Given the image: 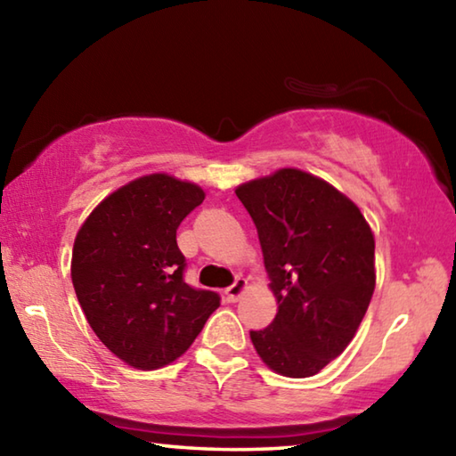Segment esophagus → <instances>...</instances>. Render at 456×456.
Wrapping results in <instances>:
<instances>
[{
  "instance_id": "1",
  "label": "esophagus",
  "mask_w": 456,
  "mask_h": 456,
  "mask_svg": "<svg viewBox=\"0 0 456 456\" xmlns=\"http://www.w3.org/2000/svg\"><path fill=\"white\" fill-rule=\"evenodd\" d=\"M245 289H247V281L243 280V277H237L235 283L231 285V288H227V289H225V297H227V302H237V299L241 297L243 293H245Z\"/></svg>"
}]
</instances>
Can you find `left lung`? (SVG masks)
<instances>
[{"label":"left lung","mask_w":456,"mask_h":456,"mask_svg":"<svg viewBox=\"0 0 456 456\" xmlns=\"http://www.w3.org/2000/svg\"><path fill=\"white\" fill-rule=\"evenodd\" d=\"M257 227L277 314L251 342L267 368L307 378L356 336L376 288L374 233L358 205L299 168L239 184Z\"/></svg>","instance_id":"obj_1"}]
</instances>
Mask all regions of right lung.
Masks as SVG:
<instances>
[{
	"mask_svg": "<svg viewBox=\"0 0 456 456\" xmlns=\"http://www.w3.org/2000/svg\"><path fill=\"white\" fill-rule=\"evenodd\" d=\"M205 191L167 173L138 176L100 200L72 249V283L90 328L136 370L171 364L219 307L183 281L176 229Z\"/></svg>",
	"mask_w": 456,
	"mask_h": 456,
	"instance_id": "1",
	"label": "right lung"
}]
</instances>
